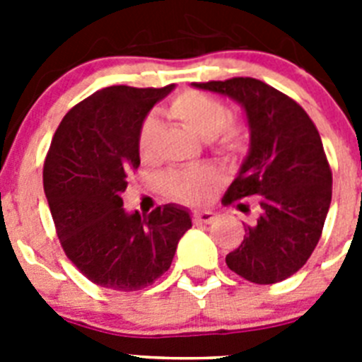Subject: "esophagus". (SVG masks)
I'll return each instance as SVG.
<instances>
[{
	"mask_svg": "<svg viewBox=\"0 0 362 362\" xmlns=\"http://www.w3.org/2000/svg\"><path fill=\"white\" fill-rule=\"evenodd\" d=\"M217 219V216L210 210H199V212L194 214V221L196 223H203V225H212L214 221Z\"/></svg>",
	"mask_w": 362,
	"mask_h": 362,
	"instance_id": "esophagus-1",
	"label": "esophagus"
}]
</instances>
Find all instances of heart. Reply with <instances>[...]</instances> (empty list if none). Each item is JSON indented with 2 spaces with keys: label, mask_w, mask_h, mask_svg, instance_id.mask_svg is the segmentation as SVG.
<instances>
[{
  "label": "heart",
  "mask_w": 362,
  "mask_h": 362,
  "mask_svg": "<svg viewBox=\"0 0 362 362\" xmlns=\"http://www.w3.org/2000/svg\"><path fill=\"white\" fill-rule=\"evenodd\" d=\"M166 114L179 121L203 141L212 143L214 152L223 159L238 158L246 148L248 132L245 127L230 121V110L221 99L199 90H185L170 101ZM159 124L153 117L145 119L137 137L143 161H150L156 153ZM166 194L187 203H201L212 190L216 175L209 168L172 170L163 179Z\"/></svg>",
  "instance_id": "heart-1"
}]
</instances>
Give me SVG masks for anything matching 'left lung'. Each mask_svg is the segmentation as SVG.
<instances>
[{"mask_svg":"<svg viewBox=\"0 0 362 362\" xmlns=\"http://www.w3.org/2000/svg\"><path fill=\"white\" fill-rule=\"evenodd\" d=\"M243 107L250 148L223 203L257 196V219L226 255L238 276L255 284L288 279L317 246L332 201V170L321 136L303 107L254 78L194 83ZM238 209H246L239 203Z\"/></svg>","mask_w":362,"mask_h":362,"instance_id":"obj_1","label":"left lung"}]
</instances>
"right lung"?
I'll list each match as a JSON object with an SVG mask.
<instances>
[{
  "mask_svg": "<svg viewBox=\"0 0 362 362\" xmlns=\"http://www.w3.org/2000/svg\"><path fill=\"white\" fill-rule=\"evenodd\" d=\"M174 90L107 86L83 99L57 127L43 166L45 196L66 257L98 286L134 292L172 264L190 212L163 204L141 216L123 209L127 175L139 159L146 114Z\"/></svg>",
  "mask_w": 362,
  "mask_h": 362,
  "instance_id": "obj_1",
  "label": "right lung"
}]
</instances>
